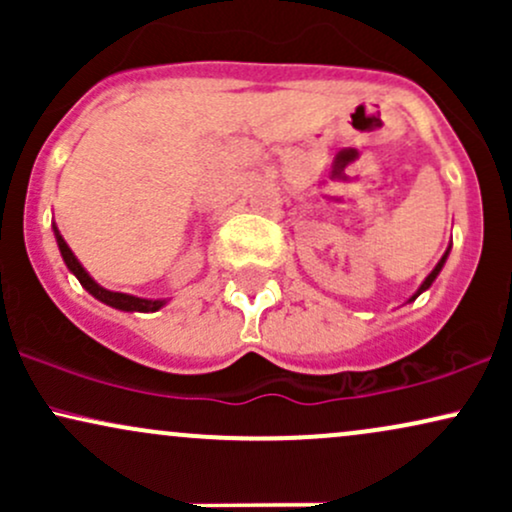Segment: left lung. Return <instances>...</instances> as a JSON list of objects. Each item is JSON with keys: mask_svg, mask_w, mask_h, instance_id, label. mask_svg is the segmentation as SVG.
Here are the masks:
<instances>
[{"mask_svg": "<svg viewBox=\"0 0 512 512\" xmlns=\"http://www.w3.org/2000/svg\"><path fill=\"white\" fill-rule=\"evenodd\" d=\"M448 252H450V248H448V250H445V255H443V257H440V262L436 264V269H433V272L426 276V281H424V284H421V286H419V291H416V293H414V296H411V298H409V301H416V298H419V296H421V293H424V291L428 289V286H431V284H433V281H436V276L440 274V269H443V264H445V260H448Z\"/></svg>", "mask_w": 512, "mask_h": 512, "instance_id": "8db88e82", "label": "left lung"}]
</instances>
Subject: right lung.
<instances>
[{"instance_id":"add662e5","label":"right lung","mask_w":512,"mask_h":512,"mask_svg":"<svg viewBox=\"0 0 512 512\" xmlns=\"http://www.w3.org/2000/svg\"><path fill=\"white\" fill-rule=\"evenodd\" d=\"M55 238H57V245H60V252H62V260L64 264L69 267V272H72L76 279L81 281V286L91 293V296H96L98 301H103L105 305H113L117 310H127V313H132V310H137V313H154V310L163 308L166 301H149V298H137V296H127V293H117V291H108L103 289V286H98L96 281L88 276V272L84 267H81V262L76 260L74 252L69 250V245L64 243V238L60 236V231L55 228Z\"/></svg>"}]
</instances>
